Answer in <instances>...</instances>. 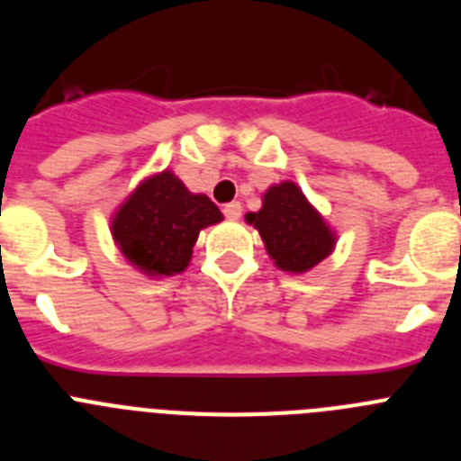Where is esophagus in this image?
<instances>
[{
    "label": "esophagus",
    "instance_id": "34e87169",
    "mask_svg": "<svg viewBox=\"0 0 461 461\" xmlns=\"http://www.w3.org/2000/svg\"><path fill=\"white\" fill-rule=\"evenodd\" d=\"M223 214H226L228 219H240L242 217V205H240L238 201L226 203V205H223Z\"/></svg>",
    "mask_w": 461,
    "mask_h": 461
}]
</instances>
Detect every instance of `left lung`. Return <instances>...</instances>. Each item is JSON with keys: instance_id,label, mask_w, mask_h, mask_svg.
Instances as JSON below:
<instances>
[{"instance_id": "obj_1", "label": "left lung", "mask_w": 461, "mask_h": 461, "mask_svg": "<svg viewBox=\"0 0 461 461\" xmlns=\"http://www.w3.org/2000/svg\"><path fill=\"white\" fill-rule=\"evenodd\" d=\"M247 221L258 228L279 270L297 275L312 270L335 247V233L293 182L270 186L263 195V207L249 212Z\"/></svg>"}]
</instances>
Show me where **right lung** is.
<instances>
[{
	"mask_svg": "<svg viewBox=\"0 0 461 461\" xmlns=\"http://www.w3.org/2000/svg\"><path fill=\"white\" fill-rule=\"evenodd\" d=\"M221 212L203 194H191L173 173L142 182L113 219V238L126 260L152 276L185 270L205 226L221 221Z\"/></svg>",
	"mask_w": 461,
	"mask_h": 461,
	"instance_id": "right-lung-1",
	"label": "right lung"
}]
</instances>
